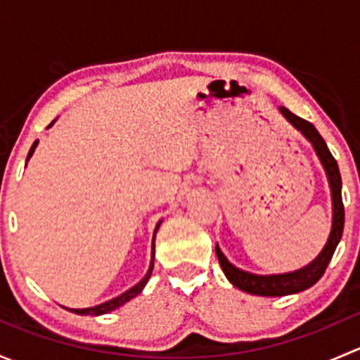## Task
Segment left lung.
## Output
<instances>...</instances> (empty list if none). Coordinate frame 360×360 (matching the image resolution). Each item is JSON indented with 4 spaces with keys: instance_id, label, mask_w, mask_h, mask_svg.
<instances>
[{
    "instance_id": "1",
    "label": "left lung",
    "mask_w": 360,
    "mask_h": 360,
    "mask_svg": "<svg viewBox=\"0 0 360 360\" xmlns=\"http://www.w3.org/2000/svg\"><path fill=\"white\" fill-rule=\"evenodd\" d=\"M281 112L284 115V118L291 123L294 129L300 130V132L310 141L315 153H317L319 160H321L322 167H324L326 176H328L329 181V188H331L333 226L328 242H326L321 254H319L310 264H307V266L300 268V270L296 271H289V274L256 275L250 274V271H244L240 270V268L235 266V264H231L230 261L226 259V256L221 252L219 245H216L217 259H219V264L221 268H223L228 281H230L235 288L240 289V291L256 294V296H288V294L301 292L304 291V289L311 288L314 284H317L319 278L324 275L326 268H328L338 244H340L345 226V209L343 200H341L340 169H338V163L335 157L331 155V151H329L328 144H326V141L322 139L321 134L317 132V129H315L310 122L300 118V116H296L284 106H281Z\"/></svg>"
}]
</instances>
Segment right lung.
<instances>
[{"label": "right lung", "mask_w": 360, "mask_h": 360, "mask_svg": "<svg viewBox=\"0 0 360 360\" xmlns=\"http://www.w3.org/2000/svg\"><path fill=\"white\" fill-rule=\"evenodd\" d=\"M53 122H56V120H53ZM53 122L50 123L49 129L53 125ZM36 146H38V141H34V143H32L31 150H29V153H27V160L32 157V153H34ZM160 223H162V221H158L157 228H155L153 244H151V263H150V268H148L146 275H144V277H143V281L137 282V284L134 285V288H130L129 291H125L123 294H120V296H116V297H112V300L106 301V303H101V304H97V307H90V308H68V310L72 311V314H78V315H104V314H110V311L116 310V308H120V307H122V304H125L127 301H130V300H132V297H136L137 294L143 291L144 285H146L148 281H150L151 271H153V261H155V235H157Z\"/></svg>", "instance_id": "1"}]
</instances>
